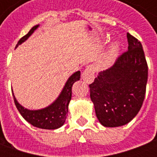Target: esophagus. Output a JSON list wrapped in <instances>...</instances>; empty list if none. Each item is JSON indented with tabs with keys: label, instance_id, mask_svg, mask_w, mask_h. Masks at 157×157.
<instances>
[{
	"label": "esophagus",
	"instance_id": "obj_1",
	"mask_svg": "<svg viewBox=\"0 0 157 157\" xmlns=\"http://www.w3.org/2000/svg\"><path fill=\"white\" fill-rule=\"evenodd\" d=\"M82 77L83 79V81L86 83H91L92 81L95 78V72L92 67L89 66L87 68H86V70L83 71L82 75Z\"/></svg>",
	"mask_w": 157,
	"mask_h": 157
}]
</instances>
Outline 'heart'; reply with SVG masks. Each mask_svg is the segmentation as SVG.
<instances>
[{
    "label": "heart",
    "mask_w": 157,
    "mask_h": 157,
    "mask_svg": "<svg viewBox=\"0 0 157 157\" xmlns=\"http://www.w3.org/2000/svg\"><path fill=\"white\" fill-rule=\"evenodd\" d=\"M118 44H113L110 47L109 52H108L107 57H106L107 61L111 62L113 59H114L116 54H117V52H118Z\"/></svg>",
    "instance_id": "1"
}]
</instances>
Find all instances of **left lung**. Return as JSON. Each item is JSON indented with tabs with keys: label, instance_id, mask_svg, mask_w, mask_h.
Returning a JSON list of instances; mask_svg holds the SVG:
<instances>
[{
	"label": "left lung",
	"instance_id": "left-lung-1",
	"mask_svg": "<svg viewBox=\"0 0 157 157\" xmlns=\"http://www.w3.org/2000/svg\"><path fill=\"white\" fill-rule=\"evenodd\" d=\"M127 39L128 50L89 85L96 115L105 127L128 124L140 110L145 99L148 79L145 53L136 38L128 33Z\"/></svg>",
	"mask_w": 157,
	"mask_h": 157
}]
</instances>
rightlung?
Here are the masks:
<instances>
[{"instance_id":"add662e5","label":"right lung","mask_w":157,"mask_h":157,"mask_svg":"<svg viewBox=\"0 0 157 157\" xmlns=\"http://www.w3.org/2000/svg\"><path fill=\"white\" fill-rule=\"evenodd\" d=\"M38 27L39 25L33 27L30 29V31L19 40L16 47H17L19 44H21L25 41L34 32V30ZM80 78H81V72L77 71L74 73L65 83V87L57 100L45 109L40 110H29L24 109L17 102L13 95L16 107L22 116V118L26 121L29 122V124H31L37 128H44V129H55L59 128L64 124L66 119L69 102L71 99L72 86L76 81H79Z\"/></svg>"}]
</instances>
